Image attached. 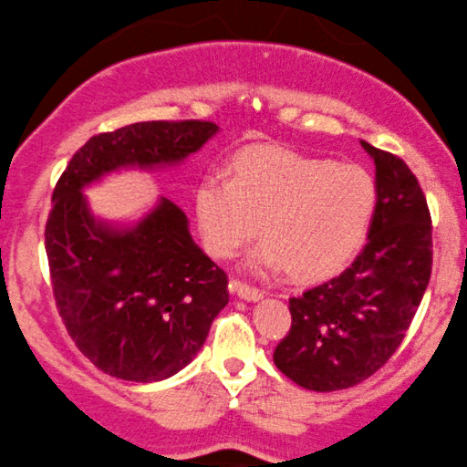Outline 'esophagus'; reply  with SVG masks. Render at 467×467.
I'll return each instance as SVG.
<instances>
[{
	"label": "esophagus",
	"mask_w": 467,
	"mask_h": 467,
	"mask_svg": "<svg viewBox=\"0 0 467 467\" xmlns=\"http://www.w3.org/2000/svg\"><path fill=\"white\" fill-rule=\"evenodd\" d=\"M232 290L238 295L240 299H246V301H257V299H262V295H265L260 288L251 286V284H246V282H240V279H234Z\"/></svg>",
	"instance_id": "esophagus-1"
}]
</instances>
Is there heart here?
Returning a JSON list of instances; mask_svg holds the SVG:
<instances>
[{"label":"heart","mask_w":467,"mask_h":467,"mask_svg":"<svg viewBox=\"0 0 467 467\" xmlns=\"http://www.w3.org/2000/svg\"><path fill=\"white\" fill-rule=\"evenodd\" d=\"M207 251L234 257L254 235L268 238L255 268L317 282L334 275L365 243L378 207L376 181L360 166L284 146H251L232 159V177L212 172L194 196Z\"/></svg>","instance_id":"obj_1"}]
</instances>
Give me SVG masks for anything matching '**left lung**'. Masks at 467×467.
<instances>
[{"label":"left lung","mask_w":467,"mask_h":467,"mask_svg":"<svg viewBox=\"0 0 467 467\" xmlns=\"http://www.w3.org/2000/svg\"><path fill=\"white\" fill-rule=\"evenodd\" d=\"M376 163L378 207L365 249L338 277L288 299L290 332L273 363L310 391H341L396 354L432 268V224L402 159L360 141Z\"/></svg>","instance_id":"obj_1"}]
</instances>
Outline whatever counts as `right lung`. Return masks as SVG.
Returning a JSON list of instances; mask_svg holds the SVG:
<instances>
[{
  "label": "right lung",
  "mask_w": 467,
  "mask_h": 467,
  "mask_svg": "<svg viewBox=\"0 0 467 467\" xmlns=\"http://www.w3.org/2000/svg\"><path fill=\"white\" fill-rule=\"evenodd\" d=\"M216 130L202 119H157L93 135L54 188L46 223L54 301L71 341L104 374L157 382L183 369L227 306L229 279L172 201L113 229L91 216L82 188L118 168L183 161Z\"/></svg>",
  "instance_id": "add662e5"
}]
</instances>
